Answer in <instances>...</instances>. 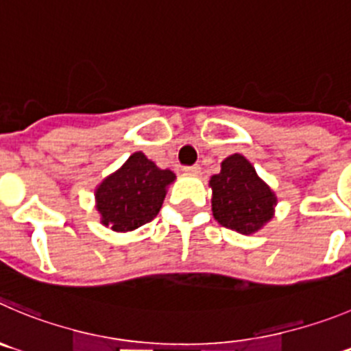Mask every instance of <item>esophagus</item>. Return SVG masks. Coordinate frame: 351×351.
Wrapping results in <instances>:
<instances>
[{
    "mask_svg": "<svg viewBox=\"0 0 351 351\" xmlns=\"http://www.w3.org/2000/svg\"><path fill=\"white\" fill-rule=\"evenodd\" d=\"M183 171H185V173H192V175H197V173L201 171V166H199V165L185 166V168H183Z\"/></svg>",
    "mask_w": 351,
    "mask_h": 351,
    "instance_id": "34e87169",
    "label": "esophagus"
}]
</instances>
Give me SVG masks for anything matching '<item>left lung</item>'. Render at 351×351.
<instances>
[{
	"label": "left lung",
	"instance_id": "8db88e82",
	"mask_svg": "<svg viewBox=\"0 0 351 351\" xmlns=\"http://www.w3.org/2000/svg\"><path fill=\"white\" fill-rule=\"evenodd\" d=\"M213 216L239 234H254L274 218L277 197L241 154L228 156L221 171L209 180Z\"/></svg>",
	"mask_w": 351,
	"mask_h": 351
}]
</instances>
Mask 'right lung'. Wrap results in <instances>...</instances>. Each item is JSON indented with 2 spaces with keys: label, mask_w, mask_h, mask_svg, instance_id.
Segmentation results:
<instances>
[{
  "label": "right lung",
  "mask_w": 351,
  "mask_h": 351,
  "mask_svg": "<svg viewBox=\"0 0 351 351\" xmlns=\"http://www.w3.org/2000/svg\"><path fill=\"white\" fill-rule=\"evenodd\" d=\"M175 178V173L157 168L143 152L131 154L95 191L101 225L114 232H131L149 223L159 213Z\"/></svg>",
  "instance_id": "1"
}]
</instances>
